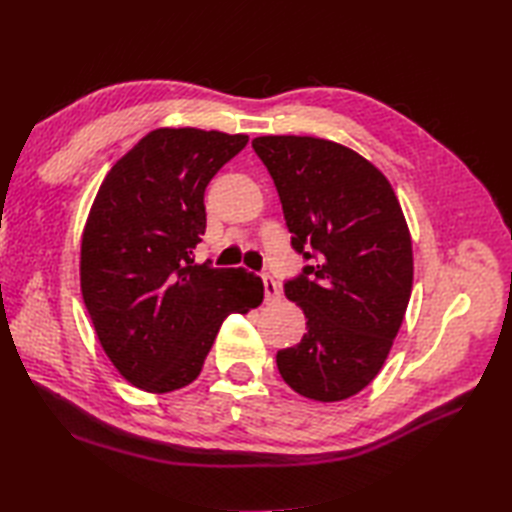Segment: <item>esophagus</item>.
Instances as JSON below:
<instances>
[{
	"label": "esophagus",
	"instance_id": "obj_1",
	"mask_svg": "<svg viewBox=\"0 0 512 512\" xmlns=\"http://www.w3.org/2000/svg\"><path fill=\"white\" fill-rule=\"evenodd\" d=\"M262 279H264V297H266V301H277L279 295H281L277 281L270 275H264Z\"/></svg>",
	"mask_w": 512,
	"mask_h": 512
}]
</instances>
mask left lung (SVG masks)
Wrapping results in <instances>:
<instances>
[{
  "label": "left lung",
  "instance_id": "8db88e82",
  "mask_svg": "<svg viewBox=\"0 0 512 512\" xmlns=\"http://www.w3.org/2000/svg\"><path fill=\"white\" fill-rule=\"evenodd\" d=\"M290 244L306 259L284 281L306 314L301 343L277 352L297 394L334 402L365 389L383 367L411 297V237L396 193L372 162L332 140L259 136Z\"/></svg>",
  "mask_w": 512,
  "mask_h": 512
}]
</instances>
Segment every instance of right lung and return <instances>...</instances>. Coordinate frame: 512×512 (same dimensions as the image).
<instances>
[{
    "mask_svg": "<svg viewBox=\"0 0 512 512\" xmlns=\"http://www.w3.org/2000/svg\"><path fill=\"white\" fill-rule=\"evenodd\" d=\"M248 143L154 129L107 173L83 231L81 292L105 354L129 383L167 394L193 383L228 314L264 299L244 268L195 264L204 191Z\"/></svg>",
    "mask_w": 512,
    "mask_h": 512,
    "instance_id": "obj_1",
    "label": "right lung"
}]
</instances>
